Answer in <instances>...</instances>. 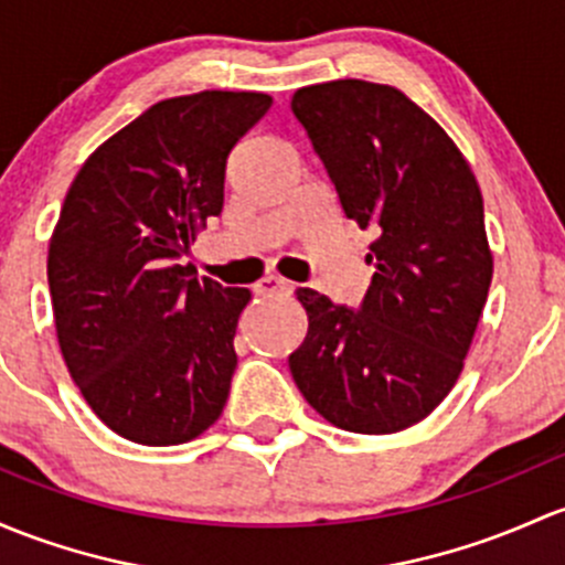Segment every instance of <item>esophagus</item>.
<instances>
[{
    "label": "esophagus",
    "mask_w": 565,
    "mask_h": 565,
    "mask_svg": "<svg viewBox=\"0 0 565 565\" xmlns=\"http://www.w3.org/2000/svg\"><path fill=\"white\" fill-rule=\"evenodd\" d=\"M256 290L260 296H288V294H294V282L285 280V277H277V275H266L264 280L256 285Z\"/></svg>",
    "instance_id": "34e87169"
}]
</instances>
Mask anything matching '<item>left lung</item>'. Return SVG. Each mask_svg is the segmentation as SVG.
<instances>
[{
    "label": "left lung",
    "instance_id": "obj_1",
    "mask_svg": "<svg viewBox=\"0 0 565 565\" xmlns=\"http://www.w3.org/2000/svg\"><path fill=\"white\" fill-rule=\"evenodd\" d=\"M290 110L344 215L377 232L361 312L296 290L309 326L290 374L331 426L396 434L426 420L463 372L493 280L482 191L458 145L398 88L318 83Z\"/></svg>",
    "mask_w": 565,
    "mask_h": 565
}]
</instances>
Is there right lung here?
<instances>
[{
    "label": "right lung",
    "instance_id": "obj_1",
    "mask_svg": "<svg viewBox=\"0 0 565 565\" xmlns=\"http://www.w3.org/2000/svg\"><path fill=\"white\" fill-rule=\"evenodd\" d=\"M269 94L163 99L102 142L47 245L58 348L94 415L124 439L183 445L221 417L247 288L180 264L223 210L228 153Z\"/></svg>",
    "mask_w": 565,
    "mask_h": 565
}]
</instances>
